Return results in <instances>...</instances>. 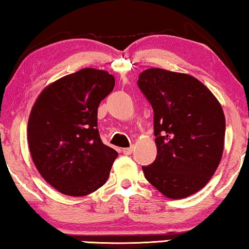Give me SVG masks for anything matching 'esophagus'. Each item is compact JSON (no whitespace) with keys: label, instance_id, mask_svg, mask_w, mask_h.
Wrapping results in <instances>:
<instances>
[{"label":"esophagus","instance_id":"esophagus-1","mask_svg":"<svg viewBox=\"0 0 249 249\" xmlns=\"http://www.w3.org/2000/svg\"><path fill=\"white\" fill-rule=\"evenodd\" d=\"M132 151H134V149H132V147H127V148H124L122 149V153H124V155H130L131 153H132Z\"/></svg>","mask_w":249,"mask_h":249}]
</instances>
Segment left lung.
I'll list each match as a JSON object with an SVG mask.
<instances>
[{
  "label": "left lung",
  "mask_w": 249,
  "mask_h": 249,
  "mask_svg": "<svg viewBox=\"0 0 249 249\" xmlns=\"http://www.w3.org/2000/svg\"><path fill=\"white\" fill-rule=\"evenodd\" d=\"M154 111L158 155L145 178L169 198H185L210 181L222 158L226 119L209 88L186 73L159 68L139 74Z\"/></svg>",
  "instance_id": "1"
}]
</instances>
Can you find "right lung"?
Returning a JSON list of instances; mask_svg holds the SVG:
<instances>
[{
	"label": "right lung",
	"mask_w": 249,
	"mask_h": 249,
	"mask_svg": "<svg viewBox=\"0 0 249 249\" xmlns=\"http://www.w3.org/2000/svg\"><path fill=\"white\" fill-rule=\"evenodd\" d=\"M114 83L107 71L86 68L54 81L34 104L27 128L34 164L64 195L97 190L118 158L102 142L97 129L98 105Z\"/></svg>",
	"instance_id": "right-lung-1"
}]
</instances>
